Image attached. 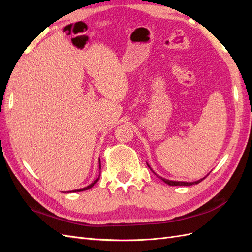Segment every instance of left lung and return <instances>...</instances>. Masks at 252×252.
Wrapping results in <instances>:
<instances>
[{"label": "left lung", "mask_w": 252, "mask_h": 252, "mask_svg": "<svg viewBox=\"0 0 252 252\" xmlns=\"http://www.w3.org/2000/svg\"><path fill=\"white\" fill-rule=\"evenodd\" d=\"M148 167H149V165H148ZM150 168V167H149ZM151 169V168H150ZM152 170V169H151ZM158 178H161V177H158ZM206 178V177H205ZM205 178H203V179H201V180H199V181H196V182H175V181H169V180H166V179H164V178H161V180L162 181H164L166 184H168V185H170V186H190V185H194V184H199L200 182H202Z\"/></svg>", "instance_id": "obj_1"}]
</instances>
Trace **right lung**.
<instances>
[{
  "instance_id": "add662e5",
  "label": "right lung",
  "mask_w": 252,
  "mask_h": 252,
  "mask_svg": "<svg viewBox=\"0 0 252 252\" xmlns=\"http://www.w3.org/2000/svg\"><path fill=\"white\" fill-rule=\"evenodd\" d=\"M100 168H101V167H100ZM98 181V179H96L94 183H93V184H90L89 186H87V187H85V188H82V189H79V190H74V191H84V190H87V189H89V188H91V187H93L94 184H95V183Z\"/></svg>"
}]
</instances>
